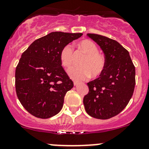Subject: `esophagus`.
<instances>
[{
  "label": "esophagus",
  "mask_w": 149,
  "mask_h": 149,
  "mask_svg": "<svg viewBox=\"0 0 149 149\" xmlns=\"http://www.w3.org/2000/svg\"><path fill=\"white\" fill-rule=\"evenodd\" d=\"M79 81H73V84H74L75 86H77L78 84H79Z\"/></svg>",
  "instance_id": "obj_1"
}]
</instances>
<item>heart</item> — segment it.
<instances>
[{"label":"heart","mask_w":149,"mask_h":149,"mask_svg":"<svg viewBox=\"0 0 149 149\" xmlns=\"http://www.w3.org/2000/svg\"><path fill=\"white\" fill-rule=\"evenodd\" d=\"M78 47L86 56L80 62L81 67H75L68 70V74L74 80H84L92 76L96 77L103 72L105 67L104 56L99 53L97 46L91 40H82ZM61 64L64 68H69L73 62V51L71 46L66 45L61 49L59 54Z\"/></svg>","instance_id":"b5f03b06"}]
</instances>
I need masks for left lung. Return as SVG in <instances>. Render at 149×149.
Segmentation results:
<instances>
[{
	"label": "left lung",
	"mask_w": 149,
	"mask_h": 149,
	"mask_svg": "<svg viewBox=\"0 0 149 149\" xmlns=\"http://www.w3.org/2000/svg\"><path fill=\"white\" fill-rule=\"evenodd\" d=\"M88 36L104 54L105 67L100 77L89 81L83 103L92 117L107 120L120 113L131 100L135 87V67L129 53L116 41L97 34Z\"/></svg>",
	"instance_id": "left-lung-1"
}]
</instances>
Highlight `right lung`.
I'll return each instance as SVG.
<instances>
[{
    "instance_id": "right-lung-1",
    "label": "right lung",
    "mask_w": 149,
    "mask_h": 149,
    "mask_svg": "<svg viewBox=\"0 0 149 149\" xmlns=\"http://www.w3.org/2000/svg\"><path fill=\"white\" fill-rule=\"evenodd\" d=\"M81 36L53 32L33 41L21 55L15 70L16 93L24 108L36 117H52L62 108L73 82L61 66L60 52Z\"/></svg>"
}]
</instances>
